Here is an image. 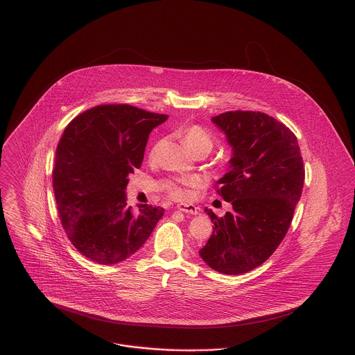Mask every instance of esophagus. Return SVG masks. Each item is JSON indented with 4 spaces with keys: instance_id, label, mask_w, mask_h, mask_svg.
<instances>
[{
    "instance_id": "34e87169",
    "label": "esophagus",
    "mask_w": 355,
    "mask_h": 355,
    "mask_svg": "<svg viewBox=\"0 0 355 355\" xmlns=\"http://www.w3.org/2000/svg\"><path fill=\"white\" fill-rule=\"evenodd\" d=\"M177 207H178V210L187 213V214H191V216H197L198 214V207H196L194 205H190V203H181Z\"/></svg>"
}]
</instances>
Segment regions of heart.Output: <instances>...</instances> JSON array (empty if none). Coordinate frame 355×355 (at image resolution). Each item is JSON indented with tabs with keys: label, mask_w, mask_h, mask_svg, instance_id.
Returning a JSON list of instances; mask_svg holds the SVG:
<instances>
[{
	"label": "heart",
	"mask_w": 355,
	"mask_h": 355,
	"mask_svg": "<svg viewBox=\"0 0 355 355\" xmlns=\"http://www.w3.org/2000/svg\"><path fill=\"white\" fill-rule=\"evenodd\" d=\"M186 146L194 152L197 149H206L207 152L213 148V137L200 125H190L184 129L182 132ZM198 185L197 178H182V180H171L168 182L166 189L170 196L175 200H184L189 196V191L186 187H193Z\"/></svg>",
	"instance_id": "heart-1"
}]
</instances>
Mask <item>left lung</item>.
Segmentation results:
<instances>
[{"mask_svg": "<svg viewBox=\"0 0 355 355\" xmlns=\"http://www.w3.org/2000/svg\"><path fill=\"white\" fill-rule=\"evenodd\" d=\"M232 146L227 173L217 193L233 210L217 217L200 250L222 274L236 275L262 265L286 236L304 189V159L297 137L261 112H226L211 119Z\"/></svg>", "mask_w": 355, "mask_h": 355, "instance_id": "obj_1", "label": "left lung"}]
</instances>
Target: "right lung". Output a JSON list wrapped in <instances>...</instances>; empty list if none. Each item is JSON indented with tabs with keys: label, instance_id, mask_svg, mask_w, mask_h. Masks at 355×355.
Masks as SVG:
<instances>
[{
	"label": "right lung",
	"instance_id": "1",
	"mask_svg": "<svg viewBox=\"0 0 355 355\" xmlns=\"http://www.w3.org/2000/svg\"><path fill=\"white\" fill-rule=\"evenodd\" d=\"M168 119L132 105H100L71 119L53 168V190L73 246L93 262L114 265L141 249L165 210L126 206L128 175L139 169L153 129Z\"/></svg>",
	"mask_w": 355,
	"mask_h": 355
}]
</instances>
